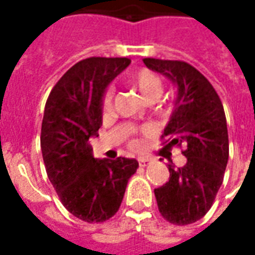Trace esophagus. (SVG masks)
<instances>
[{"label":"esophagus","mask_w":255,"mask_h":255,"mask_svg":"<svg viewBox=\"0 0 255 255\" xmlns=\"http://www.w3.org/2000/svg\"><path fill=\"white\" fill-rule=\"evenodd\" d=\"M139 165L140 166L150 165V160H147V158H140V160H139Z\"/></svg>","instance_id":"34e87169"}]
</instances>
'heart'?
<instances>
[{
	"mask_svg": "<svg viewBox=\"0 0 255 255\" xmlns=\"http://www.w3.org/2000/svg\"><path fill=\"white\" fill-rule=\"evenodd\" d=\"M126 82L131 87L138 90L139 94L142 95L143 100L147 101V102H153V101L157 100L160 97L161 91H162V83H161L160 78L153 71H150V69H139V71L129 73L126 78ZM112 97H113V91L112 90H108L104 94V97H102L101 106H102V112L104 113H108V112L111 111ZM132 146L133 147H138L139 140H133Z\"/></svg>",
	"mask_w": 255,
	"mask_h": 255,
	"instance_id": "obj_1",
	"label": "heart"
}]
</instances>
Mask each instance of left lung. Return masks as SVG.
<instances>
[{"instance_id":"obj_1","label":"left lung","mask_w":255,"mask_h":255,"mask_svg":"<svg viewBox=\"0 0 255 255\" xmlns=\"http://www.w3.org/2000/svg\"><path fill=\"white\" fill-rule=\"evenodd\" d=\"M143 63L176 87L162 138L166 147L183 146L186 155L183 166L171 161L169 180L154 190L158 210L172 224H191L208 213L223 184L230 155L224 108L210 82L190 64L158 58Z\"/></svg>"}]
</instances>
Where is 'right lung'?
I'll use <instances>...</instances> for the list:
<instances>
[{
    "mask_svg": "<svg viewBox=\"0 0 255 255\" xmlns=\"http://www.w3.org/2000/svg\"><path fill=\"white\" fill-rule=\"evenodd\" d=\"M126 57H90L69 68L53 87L42 120L41 149L47 177L69 213L102 223L122 205L135 158H94L89 139L102 126L101 101L129 65Z\"/></svg>",
    "mask_w": 255,
    "mask_h": 255,
    "instance_id": "1",
    "label": "right lung"
}]
</instances>
